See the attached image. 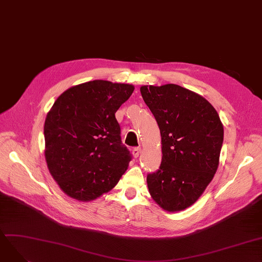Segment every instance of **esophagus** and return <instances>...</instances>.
I'll list each match as a JSON object with an SVG mask.
<instances>
[{
    "mask_svg": "<svg viewBox=\"0 0 262 262\" xmlns=\"http://www.w3.org/2000/svg\"><path fill=\"white\" fill-rule=\"evenodd\" d=\"M132 156L136 159V158H138L139 156H140V152H141V148L140 147H135V148H133L132 149Z\"/></svg>",
    "mask_w": 262,
    "mask_h": 262,
    "instance_id": "1",
    "label": "esophagus"
}]
</instances>
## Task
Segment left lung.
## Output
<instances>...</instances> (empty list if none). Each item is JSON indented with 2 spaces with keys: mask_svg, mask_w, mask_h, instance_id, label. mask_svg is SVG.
Masks as SVG:
<instances>
[{
  "mask_svg": "<svg viewBox=\"0 0 262 262\" xmlns=\"http://www.w3.org/2000/svg\"><path fill=\"white\" fill-rule=\"evenodd\" d=\"M161 133L160 168L147 176L154 201L176 212L192 206L219 167L223 123L206 99L176 84L141 87Z\"/></svg>",
  "mask_w": 262,
  "mask_h": 262,
  "instance_id": "1",
  "label": "left lung"
}]
</instances>
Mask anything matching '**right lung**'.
<instances>
[{
    "label": "right lung",
    "mask_w": 262,
    "mask_h": 262,
    "mask_svg": "<svg viewBox=\"0 0 262 262\" xmlns=\"http://www.w3.org/2000/svg\"><path fill=\"white\" fill-rule=\"evenodd\" d=\"M134 91L131 84L95 80L72 86L47 114L45 158L67 196L91 202L111 191L128 169L115 113Z\"/></svg>",
    "instance_id": "obj_1"
}]
</instances>
